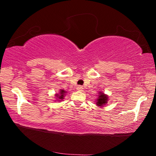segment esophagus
Here are the masks:
<instances>
[{
  "label": "esophagus",
  "instance_id": "esophagus-1",
  "mask_svg": "<svg viewBox=\"0 0 156 156\" xmlns=\"http://www.w3.org/2000/svg\"><path fill=\"white\" fill-rule=\"evenodd\" d=\"M77 89L78 91H82L83 90V87L81 86V85H79V86L77 87V89Z\"/></svg>",
  "mask_w": 156,
  "mask_h": 156
}]
</instances>
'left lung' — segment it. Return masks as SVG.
Here are the masks:
<instances>
[{
  "mask_svg": "<svg viewBox=\"0 0 156 156\" xmlns=\"http://www.w3.org/2000/svg\"><path fill=\"white\" fill-rule=\"evenodd\" d=\"M99 96L98 98L97 99V102H96V105L98 107H103L104 105H106L108 101V96L107 95H105L104 93L102 92H99Z\"/></svg>",
  "mask_w": 156,
  "mask_h": 156,
  "instance_id": "1",
  "label": "left lung"
}]
</instances>
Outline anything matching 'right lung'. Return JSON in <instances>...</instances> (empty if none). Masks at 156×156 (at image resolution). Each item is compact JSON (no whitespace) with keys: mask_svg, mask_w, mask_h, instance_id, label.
<instances>
[{"mask_svg":"<svg viewBox=\"0 0 156 156\" xmlns=\"http://www.w3.org/2000/svg\"><path fill=\"white\" fill-rule=\"evenodd\" d=\"M66 93V91H65V90H63V89H60V94H56V96L57 97L58 99L60 100H62L63 98H64V95Z\"/></svg>","mask_w":156,"mask_h":156,"instance_id":"1","label":"right lung"}]
</instances>
